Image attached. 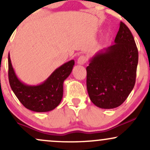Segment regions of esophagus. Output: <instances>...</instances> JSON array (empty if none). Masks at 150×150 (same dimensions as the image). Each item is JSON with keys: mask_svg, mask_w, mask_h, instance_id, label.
Instances as JSON below:
<instances>
[{"mask_svg": "<svg viewBox=\"0 0 150 150\" xmlns=\"http://www.w3.org/2000/svg\"><path fill=\"white\" fill-rule=\"evenodd\" d=\"M86 61H87V58H86L85 56H80V57L78 58V59H77V63H78L79 65L85 64Z\"/></svg>", "mask_w": 150, "mask_h": 150, "instance_id": "esophagus-1", "label": "esophagus"}]
</instances>
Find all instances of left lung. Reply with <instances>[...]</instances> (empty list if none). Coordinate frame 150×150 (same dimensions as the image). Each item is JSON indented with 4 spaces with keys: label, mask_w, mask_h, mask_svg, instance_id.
Returning <instances> with one entry per match:
<instances>
[{
    "label": "left lung",
    "mask_w": 150,
    "mask_h": 150,
    "mask_svg": "<svg viewBox=\"0 0 150 150\" xmlns=\"http://www.w3.org/2000/svg\"><path fill=\"white\" fill-rule=\"evenodd\" d=\"M113 45L100 50L89 60L87 88L92 102L110 109L123 104L133 89L138 51L128 27L120 22Z\"/></svg>",
    "instance_id": "8db88e82"
}]
</instances>
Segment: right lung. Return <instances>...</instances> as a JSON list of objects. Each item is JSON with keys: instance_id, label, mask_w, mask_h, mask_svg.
Listing matches in <instances>:
<instances>
[{"instance_id": "1", "label": "right lung", "mask_w": 150, "mask_h": 150, "mask_svg": "<svg viewBox=\"0 0 150 150\" xmlns=\"http://www.w3.org/2000/svg\"><path fill=\"white\" fill-rule=\"evenodd\" d=\"M75 65L74 60L66 62L56 68L42 83L30 85L17 76L8 54V77L10 85L19 101L35 112H48L59 105L63 95V82L68 78Z\"/></svg>"}]
</instances>
